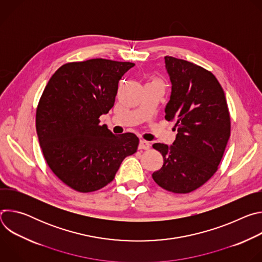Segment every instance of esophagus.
<instances>
[{
    "mask_svg": "<svg viewBox=\"0 0 262 262\" xmlns=\"http://www.w3.org/2000/svg\"><path fill=\"white\" fill-rule=\"evenodd\" d=\"M150 147V144L149 142L145 141V140H140V144H139V149H144V150H147Z\"/></svg>",
    "mask_w": 262,
    "mask_h": 262,
    "instance_id": "esophagus-1",
    "label": "esophagus"
}]
</instances>
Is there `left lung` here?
Instances as JSON below:
<instances>
[{
	"label": "left lung",
	"instance_id": "1",
	"mask_svg": "<svg viewBox=\"0 0 262 262\" xmlns=\"http://www.w3.org/2000/svg\"><path fill=\"white\" fill-rule=\"evenodd\" d=\"M172 84L166 120L175 121L173 145H152L164 158L154 180L169 192L191 193L217 170L230 137L225 93L213 74L189 61L165 57Z\"/></svg>",
	"mask_w": 262,
	"mask_h": 262
}]
</instances>
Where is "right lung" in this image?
I'll use <instances>...</instances> for the list:
<instances>
[{"label":"right lung","mask_w":262,"mask_h":262,"mask_svg":"<svg viewBox=\"0 0 262 262\" xmlns=\"http://www.w3.org/2000/svg\"><path fill=\"white\" fill-rule=\"evenodd\" d=\"M132 62L91 59L62 65L50 79L36 111V130L54 174L81 193L114 179L134 155L139 138L114 135L99 117L113 107L118 83Z\"/></svg>","instance_id":"add662e5"}]
</instances>
